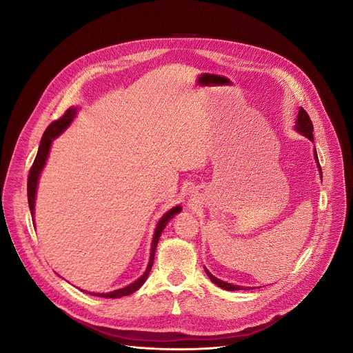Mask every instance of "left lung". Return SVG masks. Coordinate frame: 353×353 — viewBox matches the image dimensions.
<instances>
[{"mask_svg":"<svg viewBox=\"0 0 353 353\" xmlns=\"http://www.w3.org/2000/svg\"><path fill=\"white\" fill-rule=\"evenodd\" d=\"M296 130H297L300 134H303L305 137H307L310 141L314 139V137H313V123H312V120H310L307 112H306L303 108L299 109V114H297V120H296ZM314 158H316V162L319 163V157H317L316 149H314ZM319 170H320V173H321L320 163H319ZM205 272H207L208 278H210L214 283H216L219 288H222V289H226V290H241V289H243L241 286L232 285V283H228V282H223V281L215 278L207 268H205Z\"/></svg>","mask_w":353,"mask_h":353,"instance_id":"1","label":"left lung"}]
</instances>
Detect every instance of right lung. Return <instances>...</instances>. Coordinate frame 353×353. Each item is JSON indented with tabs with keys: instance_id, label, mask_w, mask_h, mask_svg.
Here are the masks:
<instances>
[{
	"instance_id": "right-lung-1",
	"label": "right lung",
	"mask_w": 353,
	"mask_h": 353,
	"mask_svg": "<svg viewBox=\"0 0 353 353\" xmlns=\"http://www.w3.org/2000/svg\"><path fill=\"white\" fill-rule=\"evenodd\" d=\"M77 114V109L75 108H70L59 120L53 121L52 124H50L44 134H43V138L40 141V146H39V150H37V155L34 158V162L29 170V176H28V201H29V210H30V214L33 215L34 214V198H36V188H37V181H39V176L46 165V161H47V157H48V150H50V146H52V142L56 137H59L70 124L71 121L74 120ZM181 211V207H174L172 208L170 211H168L162 218L161 221L158 222V226H157V230H155V234H154V240H152V247H150V260H149V264L146 267V271L143 272L142 276H139L134 283L125 286V288H121V289H117V290H113L110 293H90V294H94V296H102V297H112V299H116V297H121V296H128L131 294L132 292L138 290L142 283L146 281L149 272H150V268H152L154 265V257H155V251H157V245H158V241H159V237L163 232V229L166 228L168 222Z\"/></svg>"
}]
</instances>
